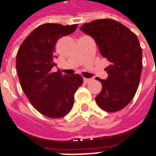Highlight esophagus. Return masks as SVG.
I'll return each mask as SVG.
<instances>
[{"instance_id": "34e87169", "label": "esophagus", "mask_w": 156, "mask_h": 156, "mask_svg": "<svg viewBox=\"0 0 156 156\" xmlns=\"http://www.w3.org/2000/svg\"><path fill=\"white\" fill-rule=\"evenodd\" d=\"M90 81H91V78H83V82H84L85 83H89V82H90Z\"/></svg>"}]
</instances>
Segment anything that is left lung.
Wrapping results in <instances>:
<instances>
[{
  "instance_id": "left-lung-1",
  "label": "left lung",
  "mask_w": 156,
  "mask_h": 156,
  "mask_svg": "<svg viewBox=\"0 0 156 156\" xmlns=\"http://www.w3.org/2000/svg\"><path fill=\"white\" fill-rule=\"evenodd\" d=\"M81 30L93 37L101 55L110 63L105 68L108 78H97L102 83L97 104L107 112L123 109L136 95L142 70V51L136 35L112 19L84 23Z\"/></svg>"
}]
</instances>
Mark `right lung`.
Returning a JSON list of instances; mask_svg holds the SVG:
<instances>
[{"label": "right lung", "mask_w": 156, "mask_h": 156, "mask_svg": "<svg viewBox=\"0 0 156 156\" xmlns=\"http://www.w3.org/2000/svg\"><path fill=\"white\" fill-rule=\"evenodd\" d=\"M77 27L41 25L25 39L16 55V70L27 98L40 113L51 118L67 115L74 104V94L83 83L78 74L52 72L57 41L73 34Z\"/></svg>", "instance_id": "add662e5"}]
</instances>
